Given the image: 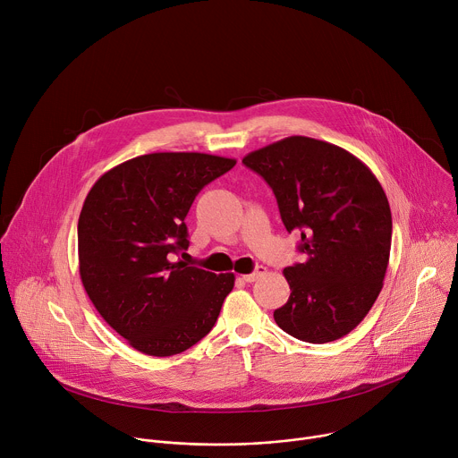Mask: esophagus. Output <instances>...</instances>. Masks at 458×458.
<instances>
[{"instance_id":"esophagus-1","label":"esophagus","mask_w":458,"mask_h":458,"mask_svg":"<svg viewBox=\"0 0 458 458\" xmlns=\"http://www.w3.org/2000/svg\"><path fill=\"white\" fill-rule=\"evenodd\" d=\"M267 274V268L265 267H257L251 274H246V276H242V279L246 281V283H253V281H257L259 277H263Z\"/></svg>"}]
</instances>
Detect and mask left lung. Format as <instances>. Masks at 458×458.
Here are the masks:
<instances>
[{"instance_id":"1","label":"left lung","mask_w":458,"mask_h":458,"mask_svg":"<svg viewBox=\"0 0 458 458\" xmlns=\"http://www.w3.org/2000/svg\"><path fill=\"white\" fill-rule=\"evenodd\" d=\"M242 163L270 184L306 255L283 272L292 293L274 311L279 328L311 344L348 335L387 270L391 210L380 182L353 154L304 136L250 152Z\"/></svg>"}]
</instances>
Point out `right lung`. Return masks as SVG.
Wrapping results in <instances>:
<instances>
[{
	"label": "right lung",
	"instance_id": "1",
	"mask_svg": "<svg viewBox=\"0 0 458 458\" xmlns=\"http://www.w3.org/2000/svg\"><path fill=\"white\" fill-rule=\"evenodd\" d=\"M235 159L157 152L124 161L90 188L78 223L80 276L92 304L141 353L177 355L199 343L232 292L233 274L188 267L184 217Z\"/></svg>",
	"mask_w": 458,
	"mask_h": 458
}]
</instances>
